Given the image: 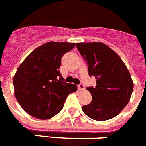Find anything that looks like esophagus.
<instances>
[{
    "label": "esophagus",
    "mask_w": 146,
    "mask_h": 146,
    "mask_svg": "<svg viewBox=\"0 0 146 146\" xmlns=\"http://www.w3.org/2000/svg\"><path fill=\"white\" fill-rule=\"evenodd\" d=\"M78 88H79V90H84V85L83 84H79V85H78Z\"/></svg>",
    "instance_id": "34e87169"
}]
</instances>
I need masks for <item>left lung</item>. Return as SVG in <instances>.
<instances>
[{"label": "left lung", "instance_id": "left-lung-1", "mask_svg": "<svg viewBox=\"0 0 146 146\" xmlns=\"http://www.w3.org/2000/svg\"><path fill=\"white\" fill-rule=\"evenodd\" d=\"M77 49L88 66L89 76H94L96 86L87 90L92 96L83 112L92 119L108 120L122 111L129 102L133 83L121 58L102 43H76Z\"/></svg>", "mask_w": 146, "mask_h": 146}]
</instances>
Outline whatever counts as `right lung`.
I'll use <instances>...</instances> for the list:
<instances>
[{
	"mask_svg": "<svg viewBox=\"0 0 146 146\" xmlns=\"http://www.w3.org/2000/svg\"><path fill=\"white\" fill-rule=\"evenodd\" d=\"M75 43L50 42L30 52L18 67L13 78L15 96L28 114L48 119L62 111L67 96L77 86L64 82L59 72L64 54Z\"/></svg>",
	"mask_w": 146,
	"mask_h": 146,
	"instance_id": "add662e5",
	"label": "right lung"
}]
</instances>
